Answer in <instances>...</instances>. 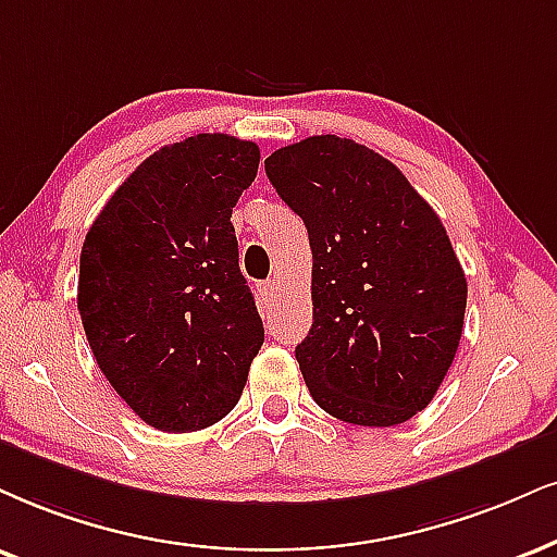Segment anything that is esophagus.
Instances as JSON below:
<instances>
[{"mask_svg":"<svg viewBox=\"0 0 557 557\" xmlns=\"http://www.w3.org/2000/svg\"><path fill=\"white\" fill-rule=\"evenodd\" d=\"M276 294H278V281L276 278H268L265 284L260 286V299H263L265 305H268V301L276 299Z\"/></svg>","mask_w":557,"mask_h":557,"instance_id":"34e87169","label":"esophagus"}]
</instances>
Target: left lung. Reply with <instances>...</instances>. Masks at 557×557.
<instances>
[{"mask_svg": "<svg viewBox=\"0 0 557 557\" xmlns=\"http://www.w3.org/2000/svg\"><path fill=\"white\" fill-rule=\"evenodd\" d=\"M265 175L310 235L312 327L297 361L312 400L356 425L421 413L468 305L442 219L393 162L333 134L281 147Z\"/></svg>", "mask_w": 557, "mask_h": 557, "instance_id": "1", "label": "left lung"}]
</instances>
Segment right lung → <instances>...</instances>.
Listing matches in <instances>:
<instances>
[{
    "label": "right lung",
    "mask_w": 557,
    "mask_h": 557,
    "mask_svg": "<svg viewBox=\"0 0 557 557\" xmlns=\"http://www.w3.org/2000/svg\"><path fill=\"white\" fill-rule=\"evenodd\" d=\"M258 162L256 144L226 134L162 147L102 206L82 245L77 307L95 361L160 431L222 421L263 346L230 222Z\"/></svg>",
    "instance_id": "obj_1"
}]
</instances>
